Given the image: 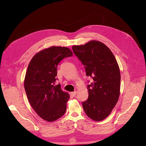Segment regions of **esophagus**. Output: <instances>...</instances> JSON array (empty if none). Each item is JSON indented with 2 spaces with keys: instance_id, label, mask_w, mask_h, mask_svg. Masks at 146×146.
Wrapping results in <instances>:
<instances>
[{
  "instance_id": "esophagus-1",
  "label": "esophagus",
  "mask_w": 146,
  "mask_h": 146,
  "mask_svg": "<svg viewBox=\"0 0 146 146\" xmlns=\"http://www.w3.org/2000/svg\"><path fill=\"white\" fill-rule=\"evenodd\" d=\"M76 94H77V92H76V91H74V92H71V95L72 96H76Z\"/></svg>"
}]
</instances>
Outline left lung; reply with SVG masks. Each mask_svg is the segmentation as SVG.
Masks as SVG:
<instances>
[{"mask_svg": "<svg viewBox=\"0 0 146 146\" xmlns=\"http://www.w3.org/2000/svg\"><path fill=\"white\" fill-rule=\"evenodd\" d=\"M72 50L85 66L86 76L93 79L88 85V99L82 102L84 111L92 119L102 121L119 99L121 74L117 61L110 48L98 41L74 45Z\"/></svg>", "mask_w": 146, "mask_h": 146, "instance_id": "1", "label": "left lung"}]
</instances>
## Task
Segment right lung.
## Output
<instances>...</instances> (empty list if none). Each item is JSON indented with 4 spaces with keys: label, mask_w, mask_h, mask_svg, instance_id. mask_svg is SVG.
Listing matches in <instances>:
<instances>
[{
    "label": "right lung",
    "mask_w": 146,
    "mask_h": 146,
    "mask_svg": "<svg viewBox=\"0 0 146 146\" xmlns=\"http://www.w3.org/2000/svg\"><path fill=\"white\" fill-rule=\"evenodd\" d=\"M73 56L67 47H51L33 57L28 65L24 88L29 102L43 119L51 122L62 117L66 111L68 94L56 85L57 67L66 57Z\"/></svg>",
    "instance_id": "1"
}]
</instances>
